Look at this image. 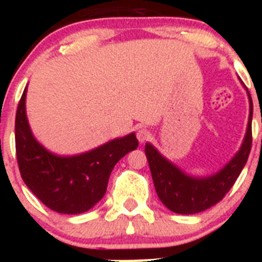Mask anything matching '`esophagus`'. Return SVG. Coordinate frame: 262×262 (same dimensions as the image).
<instances>
[{
    "label": "esophagus",
    "instance_id": "1",
    "mask_svg": "<svg viewBox=\"0 0 262 262\" xmlns=\"http://www.w3.org/2000/svg\"><path fill=\"white\" fill-rule=\"evenodd\" d=\"M149 136H151V133H149L147 128H139L138 133H136V138H138V140L140 143L147 142L148 139H149Z\"/></svg>",
    "mask_w": 262,
    "mask_h": 262
}]
</instances>
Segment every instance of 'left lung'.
<instances>
[{
    "mask_svg": "<svg viewBox=\"0 0 262 262\" xmlns=\"http://www.w3.org/2000/svg\"><path fill=\"white\" fill-rule=\"evenodd\" d=\"M243 84V82H242ZM245 88V86H244ZM249 119L244 140L235 156L219 170L206 177H194L170 163L151 143H145L147 156L155 189L160 201L170 211L182 215L196 214L216 205L230 191L247 164L252 147V115L253 103L249 94Z\"/></svg>",
    "mask_w": 262,
    "mask_h": 262,
    "instance_id": "1",
    "label": "left lung"
}]
</instances>
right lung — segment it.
I'll return each instance as SVG.
<instances>
[{
  "mask_svg": "<svg viewBox=\"0 0 262 262\" xmlns=\"http://www.w3.org/2000/svg\"><path fill=\"white\" fill-rule=\"evenodd\" d=\"M23 92L15 115V149L23 181L48 209L82 214L102 200L115 164L139 145L135 133L73 156L52 154L38 142L26 115Z\"/></svg>",
  "mask_w": 262,
  "mask_h": 262,
  "instance_id": "1",
  "label": "right lung"
}]
</instances>
